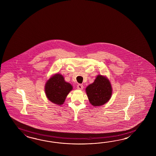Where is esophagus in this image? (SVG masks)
<instances>
[{"instance_id": "obj_1", "label": "esophagus", "mask_w": 156, "mask_h": 156, "mask_svg": "<svg viewBox=\"0 0 156 156\" xmlns=\"http://www.w3.org/2000/svg\"><path fill=\"white\" fill-rule=\"evenodd\" d=\"M83 88H84L83 85L82 84H78L77 85V88L78 89L82 90V89H83Z\"/></svg>"}]
</instances>
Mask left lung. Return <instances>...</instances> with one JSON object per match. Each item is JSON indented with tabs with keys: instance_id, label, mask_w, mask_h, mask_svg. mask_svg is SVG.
Here are the masks:
<instances>
[{
	"instance_id": "8db88e82",
	"label": "left lung",
	"mask_w": 156,
	"mask_h": 156,
	"mask_svg": "<svg viewBox=\"0 0 156 156\" xmlns=\"http://www.w3.org/2000/svg\"><path fill=\"white\" fill-rule=\"evenodd\" d=\"M89 101L94 106H101L111 98L112 89L109 80L104 76L98 75L94 83L86 88Z\"/></svg>"
}]
</instances>
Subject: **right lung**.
Returning <instances> with one entry per match:
<instances>
[{"label": "right lung", "instance_id": "add662e5", "mask_svg": "<svg viewBox=\"0 0 156 156\" xmlns=\"http://www.w3.org/2000/svg\"><path fill=\"white\" fill-rule=\"evenodd\" d=\"M72 89L71 85L66 82L63 76L60 74H56L51 77L45 86L47 98L51 102L58 105L64 103L68 94Z\"/></svg>", "mask_w": 156, "mask_h": 156}]
</instances>
